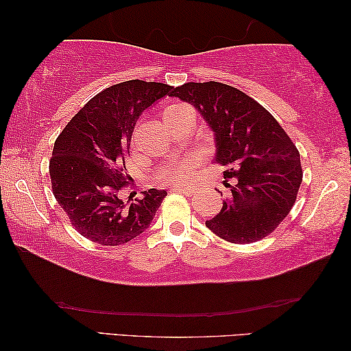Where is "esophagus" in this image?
I'll list each match as a JSON object with an SVG mask.
<instances>
[{
    "instance_id": "34e87169",
    "label": "esophagus",
    "mask_w": 351,
    "mask_h": 351,
    "mask_svg": "<svg viewBox=\"0 0 351 351\" xmlns=\"http://www.w3.org/2000/svg\"><path fill=\"white\" fill-rule=\"evenodd\" d=\"M174 191H180V193H185V194H191V188H189V186H176Z\"/></svg>"
}]
</instances>
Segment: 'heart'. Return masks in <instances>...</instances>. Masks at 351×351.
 Instances as JSON below:
<instances>
[{
    "instance_id": "obj_1",
    "label": "heart",
    "mask_w": 351,
    "mask_h": 351,
    "mask_svg": "<svg viewBox=\"0 0 351 351\" xmlns=\"http://www.w3.org/2000/svg\"><path fill=\"white\" fill-rule=\"evenodd\" d=\"M188 108L183 104H172L165 108V114H172L179 113L182 110ZM194 165H196V158H186L179 163H172L169 166H165V168L160 171V180L165 183H176V185H180V183H185L189 176H191Z\"/></svg>"
}]
</instances>
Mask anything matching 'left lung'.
<instances>
[{"mask_svg": "<svg viewBox=\"0 0 351 351\" xmlns=\"http://www.w3.org/2000/svg\"><path fill=\"white\" fill-rule=\"evenodd\" d=\"M171 96L204 118L215 135V162L226 166L228 193L205 226L233 244L267 237L288 216L302 183L294 143L266 108L230 85L189 82Z\"/></svg>", "mask_w": 351, "mask_h": 351, "instance_id": "left-lung-1", "label": "left lung"}]
</instances>
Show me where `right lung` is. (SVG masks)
<instances>
[{
	"label": "right lung",
	"instance_id": "add662e5",
	"mask_svg": "<svg viewBox=\"0 0 351 351\" xmlns=\"http://www.w3.org/2000/svg\"><path fill=\"white\" fill-rule=\"evenodd\" d=\"M171 91L166 84L138 79L112 85L91 97L56 140L53 193L74 228L93 243H129L149 228L162 205L165 189L141 191L132 203V194L124 202L119 191L138 118Z\"/></svg>",
	"mask_w": 351,
	"mask_h": 351
}]
</instances>
